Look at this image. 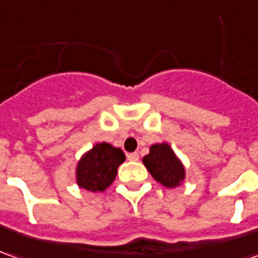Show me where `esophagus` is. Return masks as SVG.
<instances>
[{"instance_id": "1", "label": "esophagus", "mask_w": 258, "mask_h": 258, "mask_svg": "<svg viewBox=\"0 0 258 258\" xmlns=\"http://www.w3.org/2000/svg\"><path fill=\"white\" fill-rule=\"evenodd\" d=\"M127 158H128V161H138L140 155H138V152H131V154L127 155Z\"/></svg>"}]
</instances>
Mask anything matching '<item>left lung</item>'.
<instances>
[{"mask_svg": "<svg viewBox=\"0 0 258 258\" xmlns=\"http://www.w3.org/2000/svg\"><path fill=\"white\" fill-rule=\"evenodd\" d=\"M143 162L155 180L166 188L178 186L180 180L185 178L183 166L168 144L152 145L150 154L144 157Z\"/></svg>", "mask_w": 258, "mask_h": 258, "instance_id": "8db88e82", "label": "left lung"}]
</instances>
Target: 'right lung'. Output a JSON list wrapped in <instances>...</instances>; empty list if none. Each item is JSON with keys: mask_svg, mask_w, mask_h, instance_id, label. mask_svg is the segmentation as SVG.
Returning <instances> with one entry per match:
<instances>
[{"mask_svg": "<svg viewBox=\"0 0 258 258\" xmlns=\"http://www.w3.org/2000/svg\"><path fill=\"white\" fill-rule=\"evenodd\" d=\"M125 161L120 148L101 143L93 147L78 165V183L80 188L101 192L111 185L117 175V168Z\"/></svg>", "mask_w": 258, "mask_h": 258, "instance_id": "obj_1", "label": "right lung"}]
</instances>
